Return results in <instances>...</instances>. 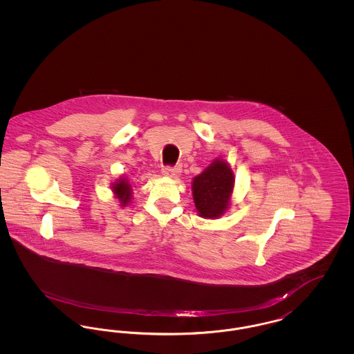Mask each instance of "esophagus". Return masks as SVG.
I'll list each match as a JSON object with an SVG mask.
<instances>
[{
	"instance_id": "34e87169",
	"label": "esophagus",
	"mask_w": 354,
	"mask_h": 354,
	"mask_svg": "<svg viewBox=\"0 0 354 354\" xmlns=\"http://www.w3.org/2000/svg\"><path fill=\"white\" fill-rule=\"evenodd\" d=\"M162 172H163V175L167 176V178H176V176L182 172V169H180V166H176V167H165Z\"/></svg>"
}]
</instances>
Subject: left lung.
I'll use <instances>...</instances> for the list:
<instances>
[{
	"label": "left lung",
	"instance_id": "obj_1",
	"mask_svg": "<svg viewBox=\"0 0 354 354\" xmlns=\"http://www.w3.org/2000/svg\"><path fill=\"white\" fill-rule=\"evenodd\" d=\"M235 185L232 169L223 159H215L194 178L192 195L199 216L218 219L230 207Z\"/></svg>",
	"mask_w": 354,
	"mask_h": 354
}]
</instances>
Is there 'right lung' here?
Returning a JSON list of instances; mask_svg holds the SVG:
<instances>
[{
  "label": "right lung",
  "mask_w": 354,
  "mask_h": 354,
  "mask_svg": "<svg viewBox=\"0 0 354 354\" xmlns=\"http://www.w3.org/2000/svg\"><path fill=\"white\" fill-rule=\"evenodd\" d=\"M111 188H113L115 198L120 203V207H126L131 201V194H133V188H131L129 179L120 178L117 182L113 183Z\"/></svg>",
  "instance_id": "obj_1"
}]
</instances>
